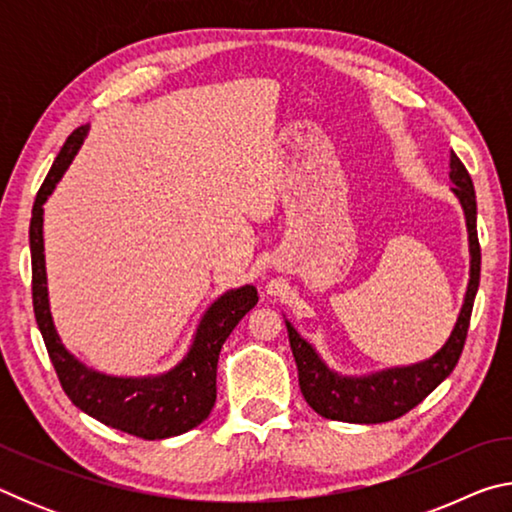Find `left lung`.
Segmentation results:
<instances>
[{"mask_svg":"<svg viewBox=\"0 0 512 512\" xmlns=\"http://www.w3.org/2000/svg\"><path fill=\"white\" fill-rule=\"evenodd\" d=\"M449 180H452V192L465 214L467 241H470V282H467L463 307L458 311L452 334L436 354H431L424 361L411 363V366H393L366 372V375H341L339 370L329 368L314 345L302 339L298 329L291 325V320L284 318L293 359L298 366L300 391L311 409L323 418L352 424H377L400 418L413 406H418L438 384H443L461 359L472 305L476 291H479L481 248L479 237H476L474 185L470 173L454 151L449 153Z\"/></svg>","mask_w":512,"mask_h":512,"instance_id":"obj_1","label":"left lung"}]
</instances>
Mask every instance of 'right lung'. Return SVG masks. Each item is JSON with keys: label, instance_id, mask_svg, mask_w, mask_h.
Listing matches in <instances>:
<instances>
[{"label": "right lung", "instance_id": "1", "mask_svg": "<svg viewBox=\"0 0 512 512\" xmlns=\"http://www.w3.org/2000/svg\"><path fill=\"white\" fill-rule=\"evenodd\" d=\"M90 126H81L67 137L58 158L51 164L45 183L36 196L31 212L29 244H31V271H33V311L45 339L49 359L54 363L56 375L67 393L83 413L94 420L108 424L112 429L126 431L144 440H160L180 436L201 424L210 415L216 402V363L232 329L257 305V289L244 284L239 289L221 293L205 309L196 325L194 339L185 357L176 366L160 375L144 377H117L106 375L74 357L65 348L51 318L47 266H45V221L47 198L54 192L58 180L63 178L74 155L88 137Z\"/></svg>", "mask_w": 512, "mask_h": 512}]
</instances>
